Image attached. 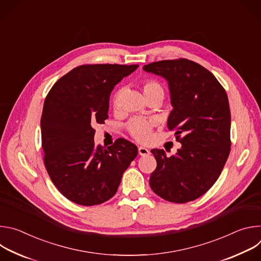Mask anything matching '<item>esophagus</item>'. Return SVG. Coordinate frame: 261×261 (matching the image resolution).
<instances>
[{
	"label": "esophagus",
	"instance_id": "34e87169",
	"mask_svg": "<svg viewBox=\"0 0 261 261\" xmlns=\"http://www.w3.org/2000/svg\"><path fill=\"white\" fill-rule=\"evenodd\" d=\"M138 154H139L140 156H146V155L150 154V151H148L147 148H145V147H143V146H139V147H138Z\"/></svg>",
	"mask_w": 261,
	"mask_h": 261
}]
</instances>
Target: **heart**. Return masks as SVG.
I'll return each instance as SVG.
<instances>
[{"mask_svg":"<svg viewBox=\"0 0 261 261\" xmlns=\"http://www.w3.org/2000/svg\"><path fill=\"white\" fill-rule=\"evenodd\" d=\"M142 91L146 99L150 97H155V96L160 97L162 99L164 94L162 86L156 81H146L142 86ZM113 104L115 108H118L120 106L121 91H118L115 94ZM153 126H154V123L151 120H145L142 118H134L128 123L127 129L133 138H135L140 142H145L151 137Z\"/></svg>","mask_w":261,"mask_h":261,"instance_id":"1","label":"heart"}]
</instances>
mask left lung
<instances>
[{
  "mask_svg": "<svg viewBox=\"0 0 261 261\" xmlns=\"http://www.w3.org/2000/svg\"><path fill=\"white\" fill-rule=\"evenodd\" d=\"M165 79L173 107L169 130L181 143L174 156L153 148L157 167L150 177L152 190L163 199L185 203L203 195L218 179L230 152L228 97L207 69L187 59L143 66ZM182 137H180V135Z\"/></svg>",
  "mask_w": 261,
  "mask_h": 261,
  "instance_id": "8db88e82",
  "label": "left lung"
}]
</instances>
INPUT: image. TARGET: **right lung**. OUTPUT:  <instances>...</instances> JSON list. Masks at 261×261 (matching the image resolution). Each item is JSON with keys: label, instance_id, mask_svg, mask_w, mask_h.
Returning <instances> with one entry per match:
<instances>
[{"label": "right lung", "instance_id": "1", "mask_svg": "<svg viewBox=\"0 0 261 261\" xmlns=\"http://www.w3.org/2000/svg\"><path fill=\"white\" fill-rule=\"evenodd\" d=\"M137 68L83 65L60 79L45 98L41 117L44 164L58 190L72 202L91 206L110 199L137 156V146L124 138L107 148L94 141V126L108 118L111 91Z\"/></svg>", "mask_w": 261, "mask_h": 261}]
</instances>
